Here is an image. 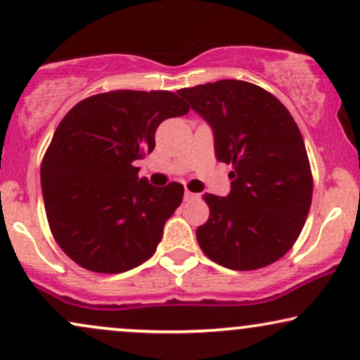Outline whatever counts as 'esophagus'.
<instances>
[{"instance_id":"34e87169","label":"esophagus","mask_w":360,"mask_h":360,"mask_svg":"<svg viewBox=\"0 0 360 360\" xmlns=\"http://www.w3.org/2000/svg\"><path fill=\"white\" fill-rule=\"evenodd\" d=\"M195 197H197V195L190 192V190H185V193H184V198H185V200H187V202H188V200H193Z\"/></svg>"}]
</instances>
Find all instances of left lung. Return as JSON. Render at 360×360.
Masks as SVG:
<instances>
[{
	"mask_svg": "<svg viewBox=\"0 0 360 360\" xmlns=\"http://www.w3.org/2000/svg\"><path fill=\"white\" fill-rule=\"evenodd\" d=\"M214 131L219 162L232 163L227 197L205 193L210 217L197 229L208 259L255 270L290 250L312 203V172L304 139L272 93L240 79L180 90Z\"/></svg>",
	"mask_w": 360,
	"mask_h": 360,
	"instance_id": "1",
	"label": "left lung"
}]
</instances>
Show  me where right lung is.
Instances as JSON below:
<instances>
[{
  "label": "right lung",
  "mask_w": 360,
  "mask_h": 360,
  "mask_svg": "<svg viewBox=\"0 0 360 360\" xmlns=\"http://www.w3.org/2000/svg\"><path fill=\"white\" fill-rule=\"evenodd\" d=\"M190 106L172 91L117 90L82 100L65 115L41 163L51 233L83 269L120 274L155 254L184 185L153 187L135 160L155 148V131Z\"/></svg>",
  "instance_id": "right-lung-1"
}]
</instances>
